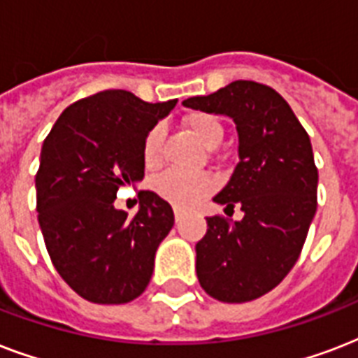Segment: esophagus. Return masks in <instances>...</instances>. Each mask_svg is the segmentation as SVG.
Masks as SVG:
<instances>
[{
  "label": "esophagus",
  "instance_id": "esophagus-1",
  "mask_svg": "<svg viewBox=\"0 0 358 358\" xmlns=\"http://www.w3.org/2000/svg\"><path fill=\"white\" fill-rule=\"evenodd\" d=\"M184 210H182V208H174V219H176V223H178L180 219L184 217Z\"/></svg>",
  "mask_w": 358,
  "mask_h": 358
}]
</instances>
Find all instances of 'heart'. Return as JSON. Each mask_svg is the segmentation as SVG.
I'll use <instances>...</instances> for the list:
<instances>
[{
  "label": "heart",
  "instance_id": "obj_1",
  "mask_svg": "<svg viewBox=\"0 0 358 358\" xmlns=\"http://www.w3.org/2000/svg\"><path fill=\"white\" fill-rule=\"evenodd\" d=\"M182 126L185 131H189L202 146L213 148L223 139L224 128L221 120L212 113L195 111L184 117ZM162 143L163 129L162 126L154 128L145 135L143 141V159L148 169H154L162 162ZM217 187V178L210 173H180V171H167L163 173L154 184V189L162 199L174 204V206L187 208L201 201L202 196L212 193Z\"/></svg>",
  "mask_w": 358,
  "mask_h": 358
}]
</instances>
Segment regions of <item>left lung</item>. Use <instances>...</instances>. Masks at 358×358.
Segmentation results:
<instances>
[{
	"instance_id": "obj_1",
	"label": "left lung",
	"mask_w": 358,
	"mask_h": 358,
	"mask_svg": "<svg viewBox=\"0 0 358 358\" xmlns=\"http://www.w3.org/2000/svg\"><path fill=\"white\" fill-rule=\"evenodd\" d=\"M184 106L229 115L239 135V162L213 196L241 221L208 217L196 243V277L210 297L247 303L271 292L299 258L317 208V167L310 137L288 102L256 81H232Z\"/></svg>"
}]
</instances>
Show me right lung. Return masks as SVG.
Instances as JSON below:
<instances>
[{"label": "right lung", "mask_w": 358, "mask_h": 358, "mask_svg": "<svg viewBox=\"0 0 358 358\" xmlns=\"http://www.w3.org/2000/svg\"><path fill=\"white\" fill-rule=\"evenodd\" d=\"M174 106L109 89L69 106L44 139L35 176L38 224L59 275L91 303L124 305L150 282L173 208L152 191H139L134 217L113 202L119 187L145 178V135Z\"/></svg>", "instance_id": "obj_1"}]
</instances>
